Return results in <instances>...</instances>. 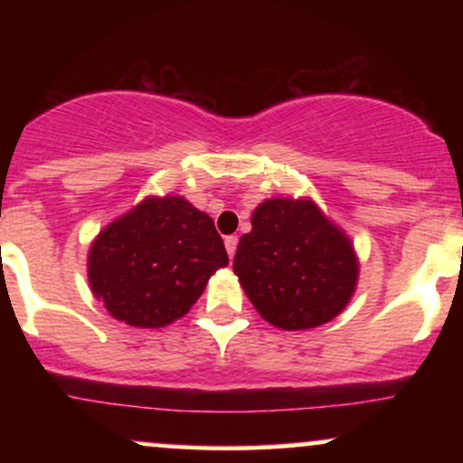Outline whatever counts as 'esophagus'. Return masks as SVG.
Instances as JSON below:
<instances>
[{
	"mask_svg": "<svg viewBox=\"0 0 463 463\" xmlns=\"http://www.w3.org/2000/svg\"><path fill=\"white\" fill-rule=\"evenodd\" d=\"M237 243H239V239L235 237V235H228L226 239H224V246H226V252H228V257H235V252H237Z\"/></svg>",
	"mask_w": 463,
	"mask_h": 463,
	"instance_id": "esophagus-1",
	"label": "esophagus"
}]
</instances>
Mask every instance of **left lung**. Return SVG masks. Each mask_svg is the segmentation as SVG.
I'll list each match as a JSON object with an SVG mask.
<instances>
[{
    "mask_svg": "<svg viewBox=\"0 0 463 463\" xmlns=\"http://www.w3.org/2000/svg\"><path fill=\"white\" fill-rule=\"evenodd\" d=\"M232 269L259 316L283 331L331 322L359 279L353 241L307 198L261 202Z\"/></svg>",
    "mask_w": 463,
    "mask_h": 463,
    "instance_id": "1",
    "label": "left lung"
}]
</instances>
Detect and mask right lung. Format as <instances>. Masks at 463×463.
<instances>
[{"mask_svg": "<svg viewBox=\"0 0 463 463\" xmlns=\"http://www.w3.org/2000/svg\"><path fill=\"white\" fill-rule=\"evenodd\" d=\"M226 265L209 215L180 195H152L95 237L89 285L115 320L161 328L183 317Z\"/></svg>", "mask_w": 463, "mask_h": 463, "instance_id": "1", "label": "right lung"}]
</instances>
